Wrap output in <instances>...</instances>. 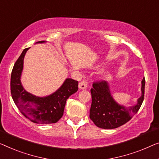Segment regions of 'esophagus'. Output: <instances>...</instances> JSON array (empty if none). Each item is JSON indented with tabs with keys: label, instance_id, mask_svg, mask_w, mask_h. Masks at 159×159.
Segmentation results:
<instances>
[{
	"label": "esophagus",
	"instance_id": "obj_1",
	"mask_svg": "<svg viewBox=\"0 0 159 159\" xmlns=\"http://www.w3.org/2000/svg\"><path fill=\"white\" fill-rule=\"evenodd\" d=\"M79 88L80 90H84L87 88V82L86 80H82L81 82L79 83Z\"/></svg>",
	"mask_w": 159,
	"mask_h": 159
}]
</instances>
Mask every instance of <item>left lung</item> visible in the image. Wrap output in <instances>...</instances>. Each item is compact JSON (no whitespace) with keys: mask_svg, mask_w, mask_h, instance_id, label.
<instances>
[{"mask_svg":"<svg viewBox=\"0 0 159 159\" xmlns=\"http://www.w3.org/2000/svg\"><path fill=\"white\" fill-rule=\"evenodd\" d=\"M145 79L141 80V96L134 105L125 106L118 103L111 94L110 84L106 81L94 83L91 89L92 103L90 118L97 127L113 129L125 124L140 108L144 98Z\"/></svg>","mask_w":159,"mask_h":159,"instance_id":"1","label":"left lung"}]
</instances>
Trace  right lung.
Here are the masks:
<instances>
[{
  "label": "right lung",
  "mask_w": 159,
  "mask_h": 159,
  "mask_svg": "<svg viewBox=\"0 0 159 159\" xmlns=\"http://www.w3.org/2000/svg\"><path fill=\"white\" fill-rule=\"evenodd\" d=\"M39 41L35 43H45ZM25 48L14 64L11 77V92L14 103L25 118L35 124H55L63 115L67 99L78 91L79 82L66 79L55 92L46 96H37L28 92L21 83Z\"/></svg>",
  "instance_id": "add662e5"
}]
</instances>
